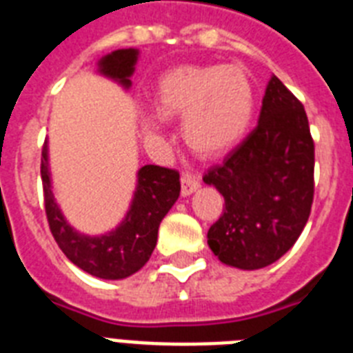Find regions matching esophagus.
<instances>
[{"mask_svg": "<svg viewBox=\"0 0 353 353\" xmlns=\"http://www.w3.org/2000/svg\"><path fill=\"white\" fill-rule=\"evenodd\" d=\"M199 188V179L196 176H190V174H183L181 176V196L186 197L194 194V192Z\"/></svg>", "mask_w": 353, "mask_h": 353, "instance_id": "obj_1", "label": "esophagus"}]
</instances>
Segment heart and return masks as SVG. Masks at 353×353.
Instances as JSON below:
<instances>
[{"mask_svg":"<svg viewBox=\"0 0 353 353\" xmlns=\"http://www.w3.org/2000/svg\"><path fill=\"white\" fill-rule=\"evenodd\" d=\"M152 108L165 121L181 119L183 141L196 156L216 159L239 145L250 128L256 92L239 65H181L159 76ZM147 137H159L161 121L147 117Z\"/></svg>","mask_w":353,"mask_h":353,"instance_id":"1","label":"heart"}]
</instances>
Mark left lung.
Instances as JSON below:
<instances>
[{
	"instance_id": "1",
	"label": "left lung",
	"mask_w": 353,
	"mask_h": 353,
	"mask_svg": "<svg viewBox=\"0 0 353 353\" xmlns=\"http://www.w3.org/2000/svg\"><path fill=\"white\" fill-rule=\"evenodd\" d=\"M203 181L225 197L206 236L221 263L259 270L297 241L314 201V141L305 108L276 76L257 127Z\"/></svg>"
}]
</instances>
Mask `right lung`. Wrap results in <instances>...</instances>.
I'll list each match as a JSON object with an SVG mask.
<instances>
[{
    "label": "right lung",
    "mask_w": 353,
    "mask_h": 353,
    "mask_svg": "<svg viewBox=\"0 0 353 353\" xmlns=\"http://www.w3.org/2000/svg\"><path fill=\"white\" fill-rule=\"evenodd\" d=\"M137 57V48H119L97 61L96 72L128 90ZM41 179L48 226L63 254L90 276L108 281L125 279L147 265L156 248L163 217L181 192L176 170L145 165L137 170L136 190L123 221L110 232L87 236L67 221L57 205L48 165V141H45L41 152Z\"/></svg>",
    "instance_id": "right-lung-1"
}]
</instances>
